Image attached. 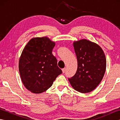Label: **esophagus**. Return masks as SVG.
<instances>
[{
    "instance_id": "1",
    "label": "esophagus",
    "mask_w": 120,
    "mask_h": 120,
    "mask_svg": "<svg viewBox=\"0 0 120 120\" xmlns=\"http://www.w3.org/2000/svg\"><path fill=\"white\" fill-rule=\"evenodd\" d=\"M62 73H64L65 72V71H66V68H63V69L62 70Z\"/></svg>"
}]
</instances>
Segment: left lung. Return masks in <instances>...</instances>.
I'll return each instance as SVG.
<instances>
[{"label":"left lung","instance_id":"left-lung-1","mask_svg":"<svg viewBox=\"0 0 120 120\" xmlns=\"http://www.w3.org/2000/svg\"><path fill=\"white\" fill-rule=\"evenodd\" d=\"M78 66L75 74L68 80L80 93L92 91L102 80L106 68L105 53L96 43L82 39L73 43Z\"/></svg>","mask_w":120,"mask_h":120}]
</instances>
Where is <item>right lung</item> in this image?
<instances>
[{"mask_svg":"<svg viewBox=\"0 0 120 120\" xmlns=\"http://www.w3.org/2000/svg\"><path fill=\"white\" fill-rule=\"evenodd\" d=\"M55 43L47 37L34 38L25 47L19 61V72L24 86L34 93L46 91L61 74L52 54Z\"/></svg>","mask_w":120,"mask_h":120,"instance_id":"1","label":"right lung"}]
</instances>
